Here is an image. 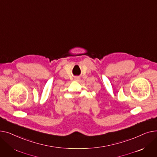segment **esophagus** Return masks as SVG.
Instances as JSON below:
<instances>
[{
    "instance_id": "obj_1",
    "label": "esophagus",
    "mask_w": 157,
    "mask_h": 157,
    "mask_svg": "<svg viewBox=\"0 0 157 157\" xmlns=\"http://www.w3.org/2000/svg\"><path fill=\"white\" fill-rule=\"evenodd\" d=\"M75 80H79V78H77V77L75 78Z\"/></svg>"
}]
</instances>
